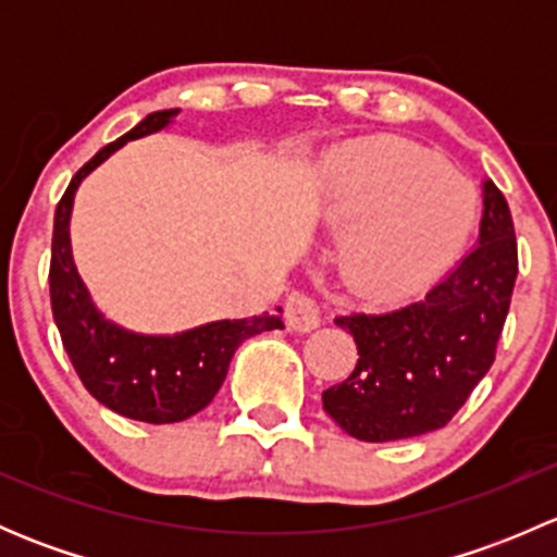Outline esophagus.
Listing matches in <instances>:
<instances>
[{
  "label": "esophagus",
  "mask_w": 557,
  "mask_h": 557,
  "mask_svg": "<svg viewBox=\"0 0 557 557\" xmlns=\"http://www.w3.org/2000/svg\"><path fill=\"white\" fill-rule=\"evenodd\" d=\"M285 323L294 331H312L320 325V307L312 296L307 294H290L285 301Z\"/></svg>",
  "instance_id": "esophagus-1"
}]
</instances>
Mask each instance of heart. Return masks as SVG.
I'll use <instances>...</instances> for the list:
<instances>
[{"label":"heart","mask_w":557,"mask_h":557,"mask_svg":"<svg viewBox=\"0 0 557 557\" xmlns=\"http://www.w3.org/2000/svg\"><path fill=\"white\" fill-rule=\"evenodd\" d=\"M325 221L350 226L339 269L352 290L391 299L445 269L476 221V190L440 156L383 137L331 156L318 174Z\"/></svg>","instance_id":"1"}]
</instances>
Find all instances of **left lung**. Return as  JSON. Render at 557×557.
<instances>
[{"instance_id":"1","label":"left lung","mask_w":557,"mask_h":557,"mask_svg":"<svg viewBox=\"0 0 557 557\" xmlns=\"http://www.w3.org/2000/svg\"><path fill=\"white\" fill-rule=\"evenodd\" d=\"M518 277L512 215L493 180L482 183L480 239L423 299L383 312H347L358 363L323 391V409L361 442L429 434L453 420L487 374Z\"/></svg>"}]
</instances>
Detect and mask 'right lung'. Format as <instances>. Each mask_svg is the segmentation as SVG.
<instances>
[{"label":"right lung","mask_w":557,"mask_h":557,"mask_svg":"<svg viewBox=\"0 0 557 557\" xmlns=\"http://www.w3.org/2000/svg\"><path fill=\"white\" fill-rule=\"evenodd\" d=\"M177 112H150L132 132L104 145L77 170L55 207L48 274L53 320L81 383L112 412L156 425L180 423L201 412L221 391L237 347L261 331L283 329L277 314L263 312L243 320H215L180 334H137L107 320L77 274L70 245L77 185L128 139L148 137L170 126Z\"/></svg>","instance_id":"1"}]
</instances>
